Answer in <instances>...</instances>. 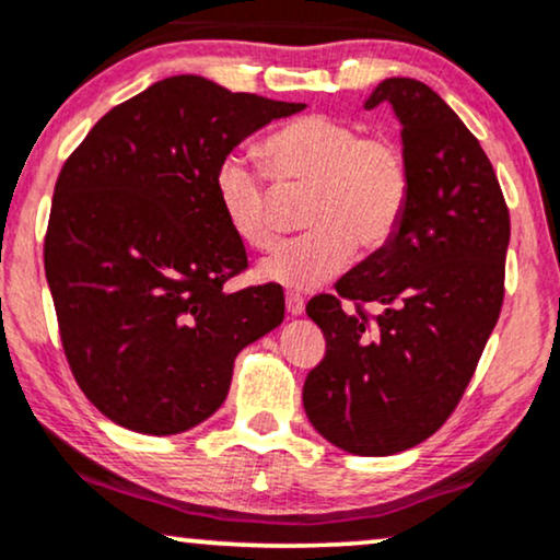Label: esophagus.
Returning <instances> with one entry per match:
<instances>
[{
    "mask_svg": "<svg viewBox=\"0 0 560 560\" xmlns=\"http://www.w3.org/2000/svg\"><path fill=\"white\" fill-rule=\"evenodd\" d=\"M287 313L294 315V318L305 313V300H302V294H298V292L287 294Z\"/></svg>",
    "mask_w": 560,
    "mask_h": 560,
    "instance_id": "34e87169",
    "label": "esophagus"
}]
</instances>
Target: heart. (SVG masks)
Instances as JSON below:
<instances>
[{"label": "heart", "instance_id": "1", "mask_svg": "<svg viewBox=\"0 0 560 560\" xmlns=\"http://www.w3.org/2000/svg\"><path fill=\"white\" fill-rule=\"evenodd\" d=\"M262 156L279 182L310 185L302 224L313 229L262 260L260 279L300 292L318 289L347 268L354 245L375 250L399 226L409 200V164L386 135H362L347 119L310 114L268 135ZM213 195L234 237L253 250L276 245L271 190L250 159H221Z\"/></svg>", "mask_w": 560, "mask_h": 560}]
</instances>
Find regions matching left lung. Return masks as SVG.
<instances>
[{
	"mask_svg": "<svg viewBox=\"0 0 560 560\" xmlns=\"http://www.w3.org/2000/svg\"><path fill=\"white\" fill-rule=\"evenodd\" d=\"M390 104L409 164L404 215L334 294L307 302L326 336L302 404L313 428L357 456L399 454L435 433L472 378L503 302L509 208L493 166L433 88L388 78L365 109ZM382 307L370 324L340 298Z\"/></svg>",
	"mask_w": 560,
	"mask_h": 560,
	"instance_id": "8db88e82",
	"label": "left lung"
}]
</instances>
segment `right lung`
<instances>
[{
    "mask_svg": "<svg viewBox=\"0 0 560 560\" xmlns=\"http://www.w3.org/2000/svg\"><path fill=\"white\" fill-rule=\"evenodd\" d=\"M305 104L166 78L114 106L65 161L44 268L72 375L101 415L177 435L208 420L234 357L284 320L281 287L226 292L247 268L213 195L242 140Z\"/></svg>",
    "mask_w": 560,
    "mask_h": 560,
    "instance_id": "1",
    "label": "right lung"
}]
</instances>
